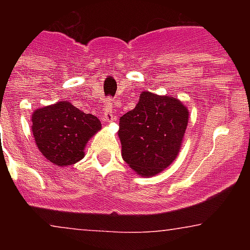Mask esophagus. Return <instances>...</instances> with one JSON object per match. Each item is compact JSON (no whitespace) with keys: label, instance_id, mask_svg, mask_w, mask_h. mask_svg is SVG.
<instances>
[{"label":"esophagus","instance_id":"34e87169","mask_svg":"<svg viewBox=\"0 0 250 250\" xmlns=\"http://www.w3.org/2000/svg\"><path fill=\"white\" fill-rule=\"evenodd\" d=\"M102 122H106V123H111V122L115 121V114H114V109L111 102H107L104 107V114L101 117Z\"/></svg>","mask_w":250,"mask_h":250}]
</instances>
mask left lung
<instances>
[{"mask_svg":"<svg viewBox=\"0 0 250 250\" xmlns=\"http://www.w3.org/2000/svg\"><path fill=\"white\" fill-rule=\"evenodd\" d=\"M189 111L179 98L141 92L135 109L119 119L122 157L137 175L152 178L178 157Z\"/></svg>","mask_w":250,"mask_h":250,"instance_id":"obj_1","label":"left lung"}]
</instances>
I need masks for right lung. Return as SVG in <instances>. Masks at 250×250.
<instances>
[{
    "mask_svg": "<svg viewBox=\"0 0 250 250\" xmlns=\"http://www.w3.org/2000/svg\"><path fill=\"white\" fill-rule=\"evenodd\" d=\"M32 133L42 156L60 167L79 162L90 137L101 129V122L68 101H60L33 111Z\"/></svg>",
    "mask_w": 250,
    "mask_h": 250,
    "instance_id": "1",
    "label": "right lung"
}]
</instances>
